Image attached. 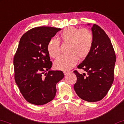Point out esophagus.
<instances>
[{
	"label": "esophagus",
	"mask_w": 124,
	"mask_h": 124,
	"mask_svg": "<svg viewBox=\"0 0 124 124\" xmlns=\"http://www.w3.org/2000/svg\"><path fill=\"white\" fill-rule=\"evenodd\" d=\"M69 73V71H63V73H64V74H65V76L67 75Z\"/></svg>",
	"instance_id": "1"
}]
</instances>
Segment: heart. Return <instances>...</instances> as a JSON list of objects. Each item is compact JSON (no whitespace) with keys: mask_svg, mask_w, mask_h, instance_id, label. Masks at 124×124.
<instances>
[{"mask_svg":"<svg viewBox=\"0 0 124 124\" xmlns=\"http://www.w3.org/2000/svg\"><path fill=\"white\" fill-rule=\"evenodd\" d=\"M59 39L63 42L69 43L70 45L67 50L69 54L61 55L55 61L54 66L58 70H70L77 63L78 58H86L93 47V35L87 29L68 27L61 32ZM47 49L51 57L57 58L61 53L59 40L51 39L47 45Z\"/></svg>","mask_w":124,"mask_h":124,"instance_id":"heart-1","label":"heart"}]
</instances>
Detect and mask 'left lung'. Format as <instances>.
Instances as JSON below:
<instances>
[{"label":"left lung","mask_w":124,"mask_h":124,"mask_svg":"<svg viewBox=\"0 0 124 124\" xmlns=\"http://www.w3.org/2000/svg\"><path fill=\"white\" fill-rule=\"evenodd\" d=\"M92 31L93 38L92 50L77 66L87 72V75L74 71L77 78L74 89L81 99L93 102L102 99L112 86L116 57L105 32L95 24L92 26Z\"/></svg>","instance_id":"8db88e82"}]
</instances>
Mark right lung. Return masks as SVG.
Instances as JSON below:
<instances>
[{
    "mask_svg": "<svg viewBox=\"0 0 124 124\" xmlns=\"http://www.w3.org/2000/svg\"><path fill=\"white\" fill-rule=\"evenodd\" d=\"M59 30L33 28L20 39L14 58L15 81L25 100L32 104L42 105L52 101L56 85L64 77L62 71L50 70L53 63L47 49L48 41Z\"/></svg>",
    "mask_w": 124,
    "mask_h": 124,
    "instance_id": "add662e5",
    "label": "right lung"
}]
</instances>
